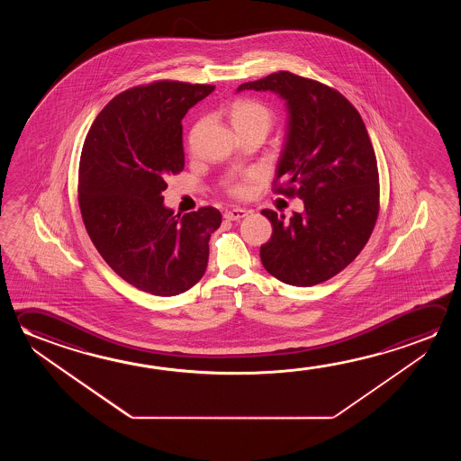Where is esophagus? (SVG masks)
Masks as SVG:
<instances>
[{
  "mask_svg": "<svg viewBox=\"0 0 461 461\" xmlns=\"http://www.w3.org/2000/svg\"><path fill=\"white\" fill-rule=\"evenodd\" d=\"M249 212L246 209H231V211L225 212V219L231 220V221H238V220L244 219Z\"/></svg>",
  "mask_w": 461,
  "mask_h": 461,
  "instance_id": "obj_1",
  "label": "esophagus"
}]
</instances>
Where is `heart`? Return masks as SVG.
Masks as SVG:
<instances>
[{"label": "heart", "instance_id": "obj_1", "mask_svg": "<svg viewBox=\"0 0 461 461\" xmlns=\"http://www.w3.org/2000/svg\"><path fill=\"white\" fill-rule=\"evenodd\" d=\"M231 121H233L234 129L248 127V125H265V127H270L272 113H270L268 107L264 106L258 101L241 99V101H236L233 107H231ZM197 133H199V125L193 129L191 136H189L191 146L196 141ZM248 191H249V188L244 183H236V185L230 188V193L233 196L238 197L246 196Z\"/></svg>", "mask_w": 461, "mask_h": 461}]
</instances>
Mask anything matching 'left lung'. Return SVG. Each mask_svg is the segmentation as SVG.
<instances>
[{"label":"left lung","mask_w":461,"mask_h":461,"mask_svg":"<svg viewBox=\"0 0 461 461\" xmlns=\"http://www.w3.org/2000/svg\"><path fill=\"white\" fill-rule=\"evenodd\" d=\"M272 91L285 101L286 138L276 166L281 194L303 201L291 219L265 209L273 233L260 248L265 270L313 286L360 254L376 223L379 176L370 136L348 99L326 85L279 70L238 91Z\"/></svg>","instance_id":"obj_1"}]
</instances>
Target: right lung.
Segmentation results:
<instances>
[{
	"instance_id": "add662e5",
	"label": "right lung",
	"mask_w": 461,
	"mask_h": 461,
	"mask_svg": "<svg viewBox=\"0 0 461 461\" xmlns=\"http://www.w3.org/2000/svg\"><path fill=\"white\" fill-rule=\"evenodd\" d=\"M213 85L154 82L123 91L85 138L78 203L106 264L149 294L176 295L207 268L221 213L203 207L180 217L164 204L168 175L185 167L182 119Z\"/></svg>"
}]
</instances>
